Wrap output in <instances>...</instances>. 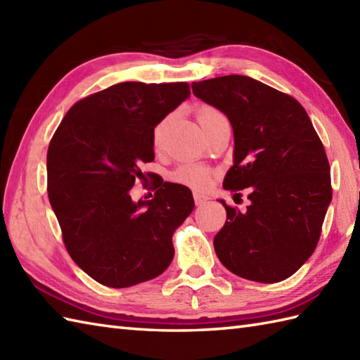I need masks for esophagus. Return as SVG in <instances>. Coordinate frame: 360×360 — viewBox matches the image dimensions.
<instances>
[{"instance_id": "1", "label": "esophagus", "mask_w": 360, "mask_h": 360, "mask_svg": "<svg viewBox=\"0 0 360 360\" xmlns=\"http://www.w3.org/2000/svg\"><path fill=\"white\" fill-rule=\"evenodd\" d=\"M193 200H195V204L196 205H202L209 201V196L207 195H202L200 192H195L193 193Z\"/></svg>"}]
</instances>
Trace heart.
<instances>
[{"instance_id":"heart-1","label":"heart","mask_w":360,"mask_h":360,"mask_svg":"<svg viewBox=\"0 0 360 360\" xmlns=\"http://www.w3.org/2000/svg\"><path fill=\"white\" fill-rule=\"evenodd\" d=\"M218 114L217 110L213 108H202L200 112H198V120L204 122L205 119H209L212 116H215ZM162 131H164V122L162 124H159L155 128V133H153V142H155L156 147L160 145V141H162ZM173 179L181 182V184H186L188 187H193V188H204L207 187L209 181H210V172L207 168H204L201 165H195V164H187V165H182L181 168H178L173 173Z\"/></svg>"}]
</instances>
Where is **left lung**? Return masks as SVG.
Masks as SVG:
<instances>
[{"mask_svg":"<svg viewBox=\"0 0 360 360\" xmlns=\"http://www.w3.org/2000/svg\"><path fill=\"white\" fill-rule=\"evenodd\" d=\"M192 89L233 129L223 187L249 190L246 212L221 200L227 221L213 238L219 262L246 280H286L314 252L333 198L330 164L308 112L248 75L193 82Z\"/></svg>","mask_w":360,"mask_h":360,"instance_id":"1","label":"left lung"}]
</instances>
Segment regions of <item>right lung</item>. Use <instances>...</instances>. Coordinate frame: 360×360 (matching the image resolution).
<instances>
[{
  "mask_svg": "<svg viewBox=\"0 0 360 360\" xmlns=\"http://www.w3.org/2000/svg\"><path fill=\"white\" fill-rule=\"evenodd\" d=\"M190 97L187 83L124 82L75 103L48 148V195L74 263L110 288L156 278L170 266L173 233L193 212L192 192L160 182L155 198L129 195L153 133Z\"/></svg>",
  "mask_w": 360,
  "mask_h": 360,
  "instance_id": "add662e5",
  "label": "right lung"
}]
</instances>
